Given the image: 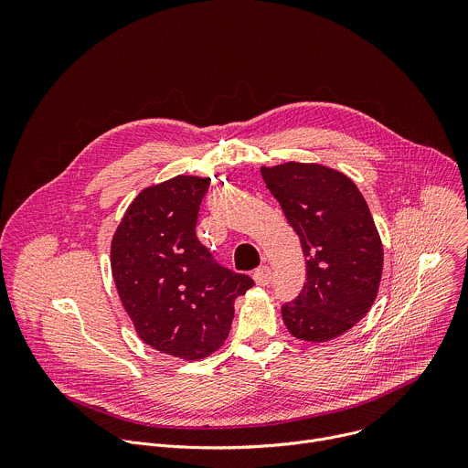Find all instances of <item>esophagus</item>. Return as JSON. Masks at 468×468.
<instances>
[{"mask_svg": "<svg viewBox=\"0 0 468 468\" xmlns=\"http://www.w3.org/2000/svg\"><path fill=\"white\" fill-rule=\"evenodd\" d=\"M253 280H255V283L257 285H269L271 283V280H272V271H271V266H266V264H262V266H259V269L253 272Z\"/></svg>", "mask_w": 468, "mask_h": 468, "instance_id": "34e87169", "label": "esophagus"}]
</instances>
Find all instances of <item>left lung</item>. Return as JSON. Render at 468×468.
<instances>
[{
	"instance_id": "obj_1",
	"label": "left lung",
	"mask_w": 468,
	"mask_h": 468,
	"mask_svg": "<svg viewBox=\"0 0 468 468\" xmlns=\"http://www.w3.org/2000/svg\"><path fill=\"white\" fill-rule=\"evenodd\" d=\"M261 176L300 237L307 282L282 307L300 341L325 343L346 333L372 307L383 271V246L356 183L316 163L262 166Z\"/></svg>"
}]
</instances>
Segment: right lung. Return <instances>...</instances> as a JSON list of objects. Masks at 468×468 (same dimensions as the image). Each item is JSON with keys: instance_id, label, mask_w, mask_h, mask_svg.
Returning a JSON list of instances; mask_svg holds the SVG:
<instances>
[{"instance_id": "obj_1", "label": "right lung", "mask_w": 468, "mask_h": 468, "mask_svg": "<svg viewBox=\"0 0 468 468\" xmlns=\"http://www.w3.org/2000/svg\"><path fill=\"white\" fill-rule=\"evenodd\" d=\"M209 177L176 176L146 186L111 242V271L137 335L185 361L217 352L229 335L235 300L253 280L218 264L197 240Z\"/></svg>"}]
</instances>
